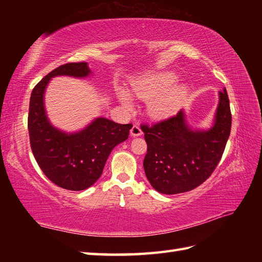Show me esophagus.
Returning <instances> with one entry per match:
<instances>
[{"label":"esophagus","mask_w":262,"mask_h":262,"mask_svg":"<svg viewBox=\"0 0 262 262\" xmlns=\"http://www.w3.org/2000/svg\"><path fill=\"white\" fill-rule=\"evenodd\" d=\"M143 134V132H142V129H141V127L138 126V125H134L132 127V129H130V135L133 136V137H137V136H141Z\"/></svg>","instance_id":"obj_1"}]
</instances>
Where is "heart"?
Segmentation results:
<instances>
[{
    "label": "heart",
    "instance_id": "1",
    "mask_svg": "<svg viewBox=\"0 0 262 262\" xmlns=\"http://www.w3.org/2000/svg\"><path fill=\"white\" fill-rule=\"evenodd\" d=\"M178 76L170 71H158L130 82V92L141 100H149L147 113L154 119L163 120L174 116L187 101L189 88L185 83H176ZM120 103L130 109L134 105L130 93L125 89L117 90Z\"/></svg>",
    "mask_w": 262,
    "mask_h": 262
}]
</instances>
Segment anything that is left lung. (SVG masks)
I'll return each mask as SVG.
<instances>
[{
    "mask_svg": "<svg viewBox=\"0 0 262 262\" xmlns=\"http://www.w3.org/2000/svg\"><path fill=\"white\" fill-rule=\"evenodd\" d=\"M232 125L226 89L219 92L213 122L193 128L185 110L152 127L142 126L147 143L144 170L155 190L165 194L190 191L209 178L223 155Z\"/></svg>",
    "mask_w": 262,
    "mask_h": 262,
    "instance_id": "1",
    "label": "left lung"
}]
</instances>
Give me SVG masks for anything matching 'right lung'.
<instances>
[{"mask_svg": "<svg viewBox=\"0 0 262 262\" xmlns=\"http://www.w3.org/2000/svg\"><path fill=\"white\" fill-rule=\"evenodd\" d=\"M90 75L88 63L62 65L43 77L30 97L28 129L37 163L55 185L73 191L96 183L111 151L127 140L133 127L104 117H97L82 129L70 133L52 124L45 107V92L51 80L56 76L86 79Z\"/></svg>", "mask_w": 262, "mask_h": 262, "instance_id": "obj_1", "label": "right lung"}]
</instances>
